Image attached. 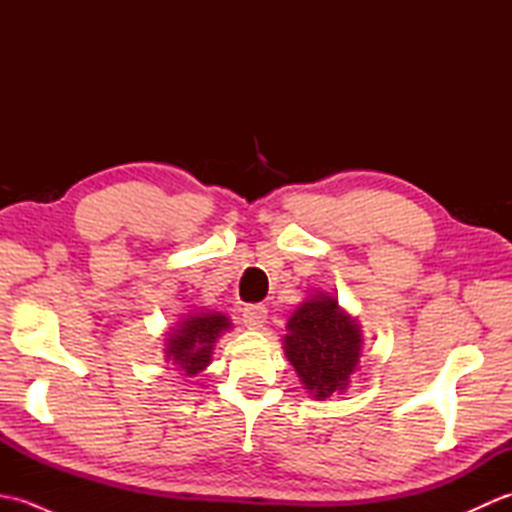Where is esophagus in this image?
<instances>
[{"label": "esophagus", "instance_id": "esophagus-1", "mask_svg": "<svg viewBox=\"0 0 512 512\" xmlns=\"http://www.w3.org/2000/svg\"><path fill=\"white\" fill-rule=\"evenodd\" d=\"M242 317L248 330H262L268 319V310L264 306H248Z\"/></svg>", "mask_w": 512, "mask_h": 512}]
</instances>
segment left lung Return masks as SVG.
Instances as JSON below:
<instances>
[{
    "mask_svg": "<svg viewBox=\"0 0 512 512\" xmlns=\"http://www.w3.org/2000/svg\"><path fill=\"white\" fill-rule=\"evenodd\" d=\"M284 352L314 400L343 394L363 356V330L330 292H314L286 323Z\"/></svg>",
    "mask_w": 512,
    "mask_h": 512,
    "instance_id": "8db88e82",
    "label": "left lung"
}]
</instances>
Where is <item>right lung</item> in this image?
Masks as SVG:
<instances>
[{
  "label": "right lung",
  "mask_w": 512,
  "mask_h": 512,
  "mask_svg": "<svg viewBox=\"0 0 512 512\" xmlns=\"http://www.w3.org/2000/svg\"><path fill=\"white\" fill-rule=\"evenodd\" d=\"M233 328L222 312L198 310L182 314L167 332L165 358L182 376H195L211 365L213 350L220 336Z\"/></svg>",
  "instance_id": "right-lung-1"
}]
</instances>
